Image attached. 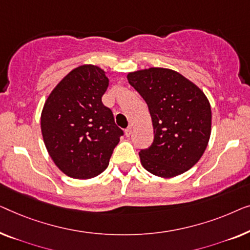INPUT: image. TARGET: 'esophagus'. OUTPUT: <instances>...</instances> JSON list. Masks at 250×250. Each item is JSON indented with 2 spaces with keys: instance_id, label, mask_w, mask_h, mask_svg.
<instances>
[{
  "instance_id": "34e87169",
  "label": "esophagus",
  "mask_w": 250,
  "mask_h": 250,
  "mask_svg": "<svg viewBox=\"0 0 250 250\" xmlns=\"http://www.w3.org/2000/svg\"><path fill=\"white\" fill-rule=\"evenodd\" d=\"M131 133H132V125H129L128 128L125 129V136H126V137L131 136Z\"/></svg>"
}]
</instances>
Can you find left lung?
<instances>
[{"instance_id": "left-lung-1", "label": "left lung", "mask_w": 250, "mask_h": 250, "mask_svg": "<svg viewBox=\"0 0 250 250\" xmlns=\"http://www.w3.org/2000/svg\"><path fill=\"white\" fill-rule=\"evenodd\" d=\"M126 79L148 105L154 142L139 152L140 163L160 178L191 168L208 145L212 110L208 98L191 80L167 68L129 72Z\"/></svg>"}]
</instances>
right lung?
<instances>
[{
  "instance_id": "right-lung-1",
  "label": "right lung",
  "mask_w": 250,
  "mask_h": 250,
  "mask_svg": "<svg viewBox=\"0 0 250 250\" xmlns=\"http://www.w3.org/2000/svg\"><path fill=\"white\" fill-rule=\"evenodd\" d=\"M107 87L106 71L83 64L63 77L45 101L41 114L45 147L70 178L86 180L101 174L124 135L102 103Z\"/></svg>"
}]
</instances>
